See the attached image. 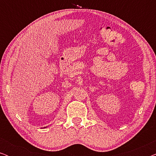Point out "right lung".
<instances>
[{
    "label": "right lung",
    "instance_id": "right-lung-1",
    "mask_svg": "<svg viewBox=\"0 0 156 156\" xmlns=\"http://www.w3.org/2000/svg\"><path fill=\"white\" fill-rule=\"evenodd\" d=\"M46 127H47V126H46ZM46 127H44V128H46Z\"/></svg>",
    "mask_w": 156,
    "mask_h": 156
}]
</instances>
